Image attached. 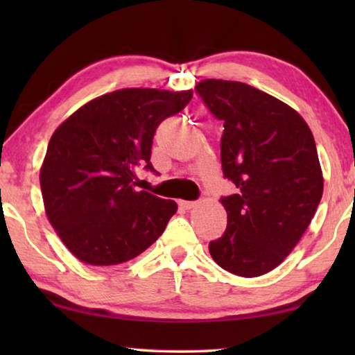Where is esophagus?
Masks as SVG:
<instances>
[{
  "mask_svg": "<svg viewBox=\"0 0 355 355\" xmlns=\"http://www.w3.org/2000/svg\"><path fill=\"white\" fill-rule=\"evenodd\" d=\"M178 205L182 207V208H184V209H191V208L196 207V202H192V200H180Z\"/></svg>",
  "mask_w": 355,
  "mask_h": 355,
  "instance_id": "obj_1",
  "label": "esophagus"
}]
</instances>
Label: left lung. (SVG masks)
<instances>
[{
	"mask_svg": "<svg viewBox=\"0 0 355 355\" xmlns=\"http://www.w3.org/2000/svg\"><path fill=\"white\" fill-rule=\"evenodd\" d=\"M196 92L224 122L222 172L238 189L220 197L227 228L209 254L228 272L263 275L294 249L321 202L313 135L293 107L249 84L205 80Z\"/></svg>",
	"mask_w": 355,
	"mask_h": 355,
	"instance_id": "8db88e82",
	"label": "left lung"
}]
</instances>
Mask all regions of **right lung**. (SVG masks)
<instances>
[{
  "instance_id": "obj_1",
  "label": "right lung",
  "mask_w": 355,
  "mask_h": 355,
  "mask_svg": "<svg viewBox=\"0 0 355 355\" xmlns=\"http://www.w3.org/2000/svg\"><path fill=\"white\" fill-rule=\"evenodd\" d=\"M192 91L122 89L89 101L48 144L40 171L45 211L78 260L111 266L142 254L177 211L173 200L137 191L136 172H153V136L184 110Z\"/></svg>"
}]
</instances>
